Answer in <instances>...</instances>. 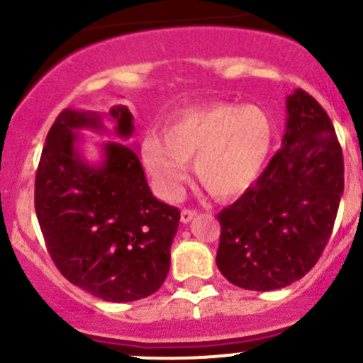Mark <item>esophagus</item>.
Masks as SVG:
<instances>
[{
	"label": "esophagus",
	"mask_w": 363,
	"mask_h": 363,
	"mask_svg": "<svg viewBox=\"0 0 363 363\" xmlns=\"http://www.w3.org/2000/svg\"><path fill=\"white\" fill-rule=\"evenodd\" d=\"M196 216V211H193V208H182L181 212V223H184V225H188L189 221H191L193 218Z\"/></svg>",
	"instance_id": "34e87169"
}]
</instances>
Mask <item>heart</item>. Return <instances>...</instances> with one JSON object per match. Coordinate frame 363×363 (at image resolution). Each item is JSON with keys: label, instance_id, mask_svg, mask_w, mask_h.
<instances>
[{"label": "heart", "instance_id": "1", "mask_svg": "<svg viewBox=\"0 0 363 363\" xmlns=\"http://www.w3.org/2000/svg\"><path fill=\"white\" fill-rule=\"evenodd\" d=\"M276 124L256 105L211 104L181 112L164 130L142 142V163L163 199L174 200L195 160L196 177L218 199L250 191L269 164Z\"/></svg>", "mask_w": 363, "mask_h": 363}]
</instances>
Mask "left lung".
Listing matches in <instances>:
<instances>
[{
	"label": "left lung",
	"instance_id": "left-lung-1",
	"mask_svg": "<svg viewBox=\"0 0 363 363\" xmlns=\"http://www.w3.org/2000/svg\"><path fill=\"white\" fill-rule=\"evenodd\" d=\"M283 147L250 191L223 208L216 263L244 290H279L323 252L344 191L342 151L328 113L306 91L286 98Z\"/></svg>",
	"mask_w": 363,
	"mask_h": 363
}]
</instances>
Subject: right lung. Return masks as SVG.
<instances>
[{
    "label": "right lung",
    "instance_id": "obj_1",
    "mask_svg": "<svg viewBox=\"0 0 363 363\" xmlns=\"http://www.w3.org/2000/svg\"><path fill=\"white\" fill-rule=\"evenodd\" d=\"M113 133L133 135L126 105L108 111ZM82 130L107 131L104 113L65 108L43 145L35 181V211L47 250L75 286L107 302H133L160 290L170 270L179 208L155 199L135 149L101 144L84 158Z\"/></svg>",
    "mask_w": 363,
    "mask_h": 363
}]
</instances>
